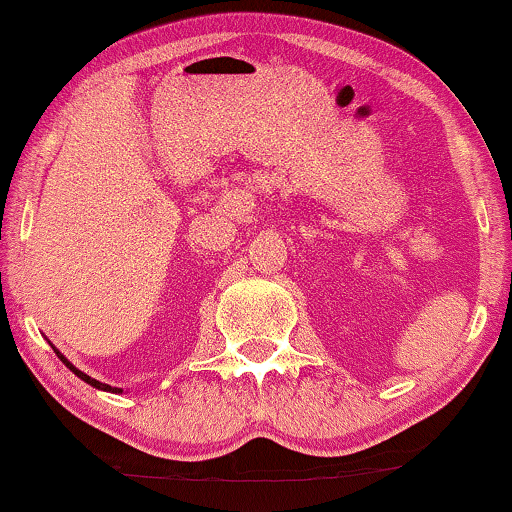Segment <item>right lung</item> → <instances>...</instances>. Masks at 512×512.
Masks as SVG:
<instances>
[{"label":"right lung","instance_id":"add662e5","mask_svg":"<svg viewBox=\"0 0 512 512\" xmlns=\"http://www.w3.org/2000/svg\"><path fill=\"white\" fill-rule=\"evenodd\" d=\"M52 349H55V354L59 356V361H61V363H64V365H66V368L73 372V375H78V377H80L82 381H85V384H89V386H94V388H98V391H108V393H124V391H121V388H117V386L103 384V381H98V379H94V377H89V375H85V372H82V370H78V368H75V365H73L71 361H68V358H66L64 354H61L57 347H52Z\"/></svg>","mask_w":512,"mask_h":512}]
</instances>
